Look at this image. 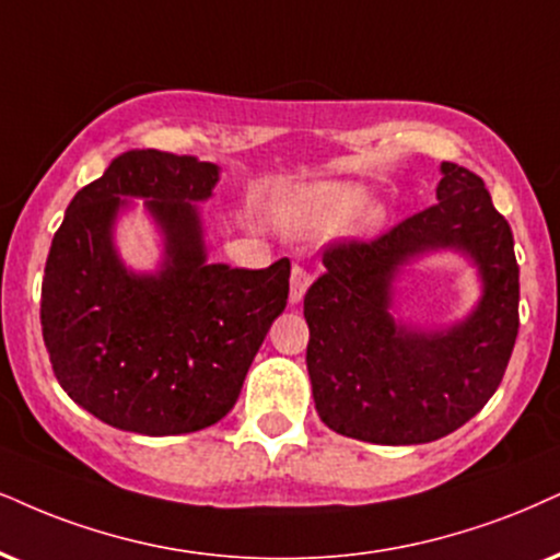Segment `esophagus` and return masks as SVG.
<instances>
[{
  "mask_svg": "<svg viewBox=\"0 0 560 560\" xmlns=\"http://www.w3.org/2000/svg\"><path fill=\"white\" fill-rule=\"evenodd\" d=\"M308 285H312V275H308V269H303L301 265H293V272H291V301L293 303L303 301V295H306Z\"/></svg>",
  "mask_w": 560,
  "mask_h": 560,
  "instance_id": "1",
  "label": "esophagus"
}]
</instances>
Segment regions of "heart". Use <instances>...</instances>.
Masks as SVG:
<instances>
[{
    "mask_svg": "<svg viewBox=\"0 0 560 560\" xmlns=\"http://www.w3.org/2000/svg\"><path fill=\"white\" fill-rule=\"evenodd\" d=\"M363 199V189H358V186L319 184L301 191L293 199L291 207H288V220L295 228H303V231H332V228H340L345 220L355 215ZM378 215L382 212L376 207H363L362 212L358 213V223H361V228H369L376 223Z\"/></svg>",
    "mask_w": 560,
    "mask_h": 560,
    "instance_id": "b5f03b06",
    "label": "heart"
}]
</instances>
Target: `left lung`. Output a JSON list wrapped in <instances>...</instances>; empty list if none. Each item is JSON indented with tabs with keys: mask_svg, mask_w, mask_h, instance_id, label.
I'll use <instances>...</instances> for the list:
<instances>
[{
	"mask_svg": "<svg viewBox=\"0 0 560 560\" xmlns=\"http://www.w3.org/2000/svg\"><path fill=\"white\" fill-rule=\"evenodd\" d=\"M436 205L376 238L324 246V275L303 299L306 365L319 418L342 436L371 444H425L457 431L499 389L520 329V265L512 225L478 174L441 165ZM454 245L481 265L487 295L448 334L395 325L388 282L425 247Z\"/></svg>",
	"mask_w": 560,
	"mask_h": 560,
	"instance_id": "1",
	"label": "left lung"
}]
</instances>
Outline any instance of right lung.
Wrapping results in <instances>:
<instances>
[{"mask_svg": "<svg viewBox=\"0 0 560 560\" xmlns=\"http://www.w3.org/2000/svg\"><path fill=\"white\" fill-rule=\"evenodd\" d=\"M218 168L195 155L127 150L67 207L40 285V327L61 389L103 423L144 436L191 433L236 405L288 303L291 261L207 265L191 202ZM119 196H144L166 233V269L135 279L115 259Z\"/></svg>", "mask_w": 560, "mask_h": 560, "instance_id": "1", "label": "right lung"}]
</instances>
